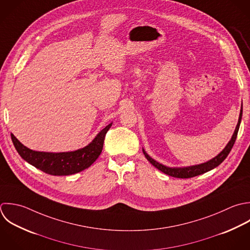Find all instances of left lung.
I'll list each match as a JSON object with an SVG mask.
<instances>
[{"label": "left lung", "instance_id": "left-lung-1", "mask_svg": "<svg viewBox=\"0 0 250 250\" xmlns=\"http://www.w3.org/2000/svg\"><path fill=\"white\" fill-rule=\"evenodd\" d=\"M242 116H243V107L241 110V114H240V118H239V122L237 125V127L235 129V132L230 140V142L227 144V146L225 147V149L215 158H213L212 160L208 161V163L202 164V165H198V166H193V167H167L166 166H163L162 164H159L158 162H156L155 160H153L151 157H149V155L143 150L144 156L146 157V159L155 167H157L159 170H161L162 172L172 176V177H176V178H191V177H195L198 175H201L203 173H206L211 169H213L214 167H218L229 155V153L231 152L236 139H237V135H238V131L240 128V125H241V121H242Z\"/></svg>", "mask_w": 250, "mask_h": 250}]
</instances>
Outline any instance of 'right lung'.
<instances>
[{
	"mask_svg": "<svg viewBox=\"0 0 250 250\" xmlns=\"http://www.w3.org/2000/svg\"><path fill=\"white\" fill-rule=\"evenodd\" d=\"M112 124L103 128L86 147L66 153H44L28 149L11 133L12 143L20 155L30 165L50 175H71L89 167L103 149L104 138Z\"/></svg>",
	"mask_w": 250,
	"mask_h": 250,
	"instance_id": "obj_1",
	"label": "right lung"
}]
</instances>
